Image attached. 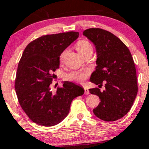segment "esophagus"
<instances>
[{
  "label": "esophagus",
  "mask_w": 149,
  "mask_h": 149,
  "mask_svg": "<svg viewBox=\"0 0 149 149\" xmlns=\"http://www.w3.org/2000/svg\"><path fill=\"white\" fill-rule=\"evenodd\" d=\"M84 90H85V95H89V94H90V91H89V90L88 88L84 87Z\"/></svg>",
  "instance_id": "esophagus-1"
}]
</instances>
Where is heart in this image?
Returning <instances> with one entry per match:
<instances>
[{"mask_svg":"<svg viewBox=\"0 0 149 149\" xmlns=\"http://www.w3.org/2000/svg\"><path fill=\"white\" fill-rule=\"evenodd\" d=\"M76 49L78 53L81 56H83L85 53L90 50H93V47L92 45L90 42L86 40H80L76 43ZM66 51H64L62 54H61V58L64 57ZM89 73L87 71H73L70 73H68L66 76H65V79L68 81L74 82V83H82L84 82L85 78L88 76Z\"/></svg>","mask_w":149,"mask_h":149,"instance_id":"heart-1","label":"heart"}]
</instances>
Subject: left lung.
Here are the masks:
<instances>
[{"instance_id": "obj_1", "label": "left lung", "mask_w": 149, "mask_h": 149, "mask_svg": "<svg viewBox=\"0 0 149 149\" xmlns=\"http://www.w3.org/2000/svg\"><path fill=\"white\" fill-rule=\"evenodd\" d=\"M86 36L95 45L97 67L90 82L102 86L89 90L101 100L93 113L104 121H115L129 112L138 91L136 68L129 49L114 34L99 28L85 30Z\"/></svg>"}]
</instances>
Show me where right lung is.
<instances>
[{
  "label": "right lung",
  "mask_w": 149,
  "mask_h": 149,
  "mask_svg": "<svg viewBox=\"0 0 149 149\" xmlns=\"http://www.w3.org/2000/svg\"><path fill=\"white\" fill-rule=\"evenodd\" d=\"M78 36L76 31L42 36L24 50L15 88L22 109L35 123L46 127L59 123L69 114L73 99L84 94L82 87L69 81L57 88L56 93L50 91L61 54Z\"/></svg>",
  "instance_id": "right-lung-1"
}]
</instances>
